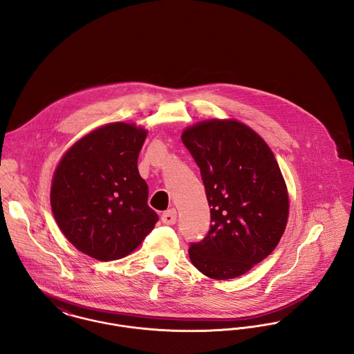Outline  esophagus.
<instances>
[{
  "label": "esophagus",
  "instance_id": "34e87169",
  "mask_svg": "<svg viewBox=\"0 0 354 354\" xmlns=\"http://www.w3.org/2000/svg\"><path fill=\"white\" fill-rule=\"evenodd\" d=\"M176 216H178L176 209L175 208H169V209H167V211L162 214V222L165 225H175Z\"/></svg>",
  "mask_w": 354,
  "mask_h": 354
}]
</instances>
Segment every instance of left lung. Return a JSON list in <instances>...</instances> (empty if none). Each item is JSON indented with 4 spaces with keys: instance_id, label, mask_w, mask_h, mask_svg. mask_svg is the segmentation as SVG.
Here are the masks:
<instances>
[{
    "instance_id": "left-lung-1",
    "label": "left lung",
    "mask_w": 354,
    "mask_h": 354,
    "mask_svg": "<svg viewBox=\"0 0 354 354\" xmlns=\"http://www.w3.org/2000/svg\"><path fill=\"white\" fill-rule=\"evenodd\" d=\"M182 142L201 169L211 207L207 235L189 243V259L209 278L239 277L277 248L286 227L281 169L263 139L239 122H202Z\"/></svg>"
}]
</instances>
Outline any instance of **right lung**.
I'll use <instances>...</instances> for the list:
<instances>
[{
  "instance_id": "right-lung-1",
  "label": "right lung",
  "mask_w": 354,
  "mask_h": 354,
  "mask_svg": "<svg viewBox=\"0 0 354 354\" xmlns=\"http://www.w3.org/2000/svg\"><path fill=\"white\" fill-rule=\"evenodd\" d=\"M146 133L136 125H104L71 147L56 168L55 219L66 239L92 258H123L159 221L147 205L148 186L138 169Z\"/></svg>"
}]
</instances>
